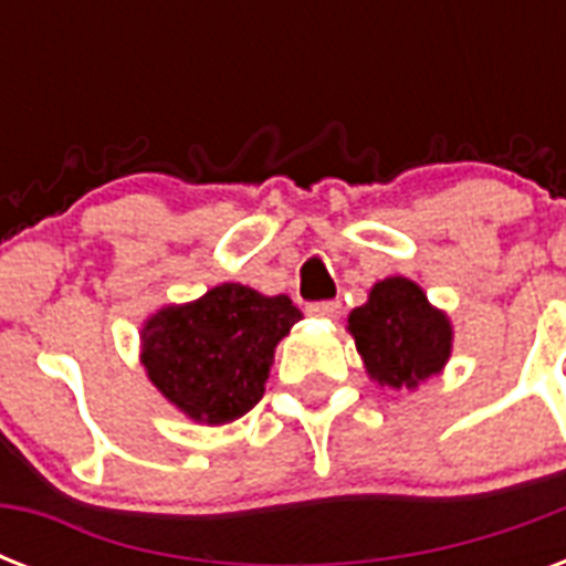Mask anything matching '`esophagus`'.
<instances>
[{"mask_svg": "<svg viewBox=\"0 0 566 566\" xmlns=\"http://www.w3.org/2000/svg\"><path fill=\"white\" fill-rule=\"evenodd\" d=\"M311 317H323V319H337L340 317V302L337 300H323V302H311L308 305Z\"/></svg>", "mask_w": 566, "mask_h": 566, "instance_id": "esophagus-1", "label": "esophagus"}]
</instances>
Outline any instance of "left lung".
<instances>
[{"label": "left lung", "instance_id": "obj_1", "mask_svg": "<svg viewBox=\"0 0 566 566\" xmlns=\"http://www.w3.org/2000/svg\"><path fill=\"white\" fill-rule=\"evenodd\" d=\"M349 332L367 373L390 387H417L440 373L452 349L449 319L402 275L373 287L370 302L349 314Z\"/></svg>", "mask_w": 566, "mask_h": 566}]
</instances>
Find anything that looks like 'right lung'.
<instances>
[{
	"label": "right lung",
	"mask_w": 566,
	"mask_h": 566,
	"mask_svg": "<svg viewBox=\"0 0 566 566\" xmlns=\"http://www.w3.org/2000/svg\"><path fill=\"white\" fill-rule=\"evenodd\" d=\"M300 319L302 311L287 296L220 284L146 323L144 367L188 417L211 426L231 422L261 402L275 344Z\"/></svg>",
	"instance_id": "add662e5"
}]
</instances>
